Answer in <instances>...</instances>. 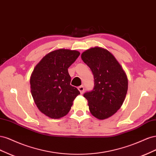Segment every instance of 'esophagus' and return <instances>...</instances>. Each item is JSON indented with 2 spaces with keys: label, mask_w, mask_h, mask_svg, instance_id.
I'll use <instances>...</instances> for the list:
<instances>
[{
  "label": "esophagus",
  "mask_w": 156,
  "mask_h": 156,
  "mask_svg": "<svg viewBox=\"0 0 156 156\" xmlns=\"http://www.w3.org/2000/svg\"><path fill=\"white\" fill-rule=\"evenodd\" d=\"M78 90H79L80 93H81V94H83L84 91V88L83 86H80V87H78Z\"/></svg>",
  "instance_id": "34e87169"
}]
</instances>
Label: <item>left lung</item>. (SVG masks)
Wrapping results in <instances>:
<instances>
[{
  "mask_svg": "<svg viewBox=\"0 0 156 156\" xmlns=\"http://www.w3.org/2000/svg\"><path fill=\"white\" fill-rule=\"evenodd\" d=\"M83 62L90 68L94 88L84 94L91 114L99 120L112 116L123 104L128 88L127 75L111 52L95 47L81 54Z\"/></svg>",
  "mask_w": 156,
  "mask_h": 156,
  "instance_id": "left-lung-1",
  "label": "left lung"
}]
</instances>
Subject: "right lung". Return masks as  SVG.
<instances>
[{
    "mask_svg": "<svg viewBox=\"0 0 156 156\" xmlns=\"http://www.w3.org/2000/svg\"><path fill=\"white\" fill-rule=\"evenodd\" d=\"M76 50L50 52L37 64L31 74L30 91L41 112L51 119L66 115L80 92L70 84L68 68L79 56Z\"/></svg>",
    "mask_w": 156,
    "mask_h": 156,
    "instance_id": "right-lung-1",
    "label": "right lung"
}]
</instances>
